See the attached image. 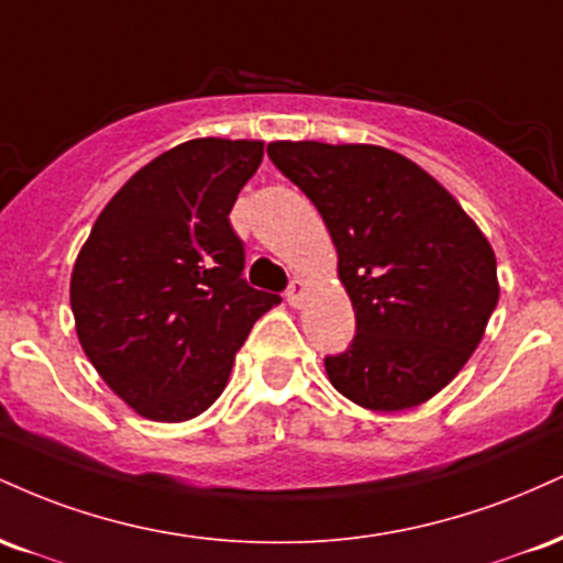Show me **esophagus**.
<instances>
[{"mask_svg": "<svg viewBox=\"0 0 563 563\" xmlns=\"http://www.w3.org/2000/svg\"><path fill=\"white\" fill-rule=\"evenodd\" d=\"M303 296H307V286H303V280H290V286L286 290V301L290 307H301Z\"/></svg>", "mask_w": 563, "mask_h": 563, "instance_id": "1", "label": "esophagus"}]
</instances>
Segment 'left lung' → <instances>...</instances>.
I'll list each match as a JSON object with an SVG mask.
<instances>
[{
	"label": "left lung",
	"instance_id": "8db88e82",
	"mask_svg": "<svg viewBox=\"0 0 563 563\" xmlns=\"http://www.w3.org/2000/svg\"><path fill=\"white\" fill-rule=\"evenodd\" d=\"M267 156L312 200L339 251L357 333L325 357L331 384L380 412L434 397L495 312L493 245L431 174L386 147L273 142Z\"/></svg>",
	"mask_w": 563,
	"mask_h": 563
}]
</instances>
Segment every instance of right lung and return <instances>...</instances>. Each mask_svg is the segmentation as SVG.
<instances>
[{
    "instance_id": "obj_1",
    "label": "right lung",
    "mask_w": 563,
    "mask_h": 563,
    "mask_svg": "<svg viewBox=\"0 0 563 563\" xmlns=\"http://www.w3.org/2000/svg\"><path fill=\"white\" fill-rule=\"evenodd\" d=\"M262 142L190 140L142 166L97 217L70 275L76 333L102 380L151 421L222 394L254 322L280 296L245 283L230 224Z\"/></svg>"
}]
</instances>
